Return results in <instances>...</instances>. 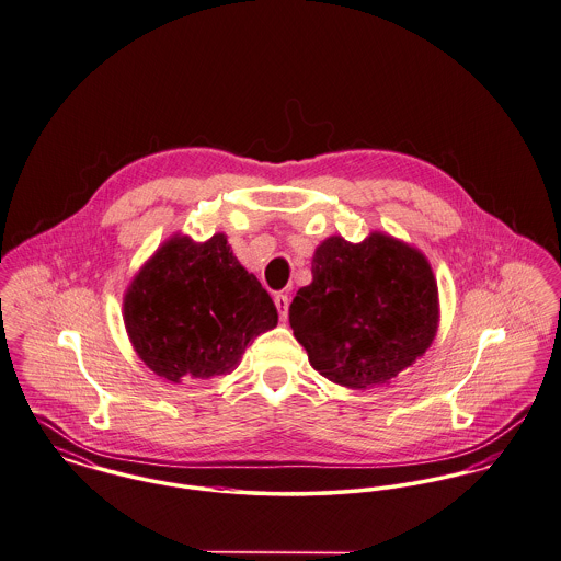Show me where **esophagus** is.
Wrapping results in <instances>:
<instances>
[{
    "mask_svg": "<svg viewBox=\"0 0 561 561\" xmlns=\"http://www.w3.org/2000/svg\"><path fill=\"white\" fill-rule=\"evenodd\" d=\"M273 300H275V307H277V311H279V318H282V320H286V318H288L290 298H288V295H284V293H277V295L273 297Z\"/></svg>",
    "mask_w": 561,
    "mask_h": 561,
    "instance_id": "esophagus-1",
    "label": "esophagus"
}]
</instances>
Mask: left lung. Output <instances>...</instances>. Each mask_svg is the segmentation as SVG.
<instances>
[{
    "mask_svg": "<svg viewBox=\"0 0 561 561\" xmlns=\"http://www.w3.org/2000/svg\"><path fill=\"white\" fill-rule=\"evenodd\" d=\"M311 273L288 316L309 363L332 383H386L428 350L438 290L417 250L381 232L358 245L330 237L316 250Z\"/></svg>",
    "mask_w": 561,
    "mask_h": 561,
    "instance_id": "1",
    "label": "left lung"
}]
</instances>
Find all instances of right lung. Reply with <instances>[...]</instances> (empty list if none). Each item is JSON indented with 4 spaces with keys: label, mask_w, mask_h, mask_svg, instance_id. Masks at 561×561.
Segmentation results:
<instances>
[{
    "label": "right lung",
    "mask_w": 561,
    "mask_h": 561,
    "mask_svg": "<svg viewBox=\"0 0 561 561\" xmlns=\"http://www.w3.org/2000/svg\"><path fill=\"white\" fill-rule=\"evenodd\" d=\"M125 324L139 358L169 381L231 373L277 309L225 234L175 237L133 279Z\"/></svg>",
    "instance_id": "add662e5"
}]
</instances>
